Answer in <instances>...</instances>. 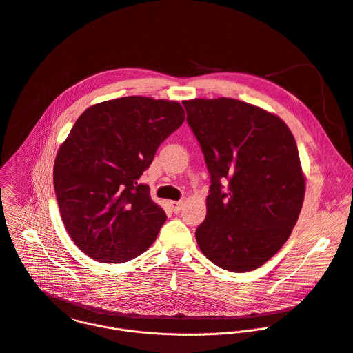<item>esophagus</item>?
Returning <instances> with one entry per match:
<instances>
[{
    "mask_svg": "<svg viewBox=\"0 0 353 353\" xmlns=\"http://www.w3.org/2000/svg\"><path fill=\"white\" fill-rule=\"evenodd\" d=\"M169 205L173 209V212H179L181 209V206H183V201H170Z\"/></svg>",
    "mask_w": 353,
    "mask_h": 353,
    "instance_id": "1",
    "label": "esophagus"
}]
</instances>
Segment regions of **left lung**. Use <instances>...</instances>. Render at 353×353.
<instances>
[{
  "instance_id": "8db88e82",
  "label": "left lung",
  "mask_w": 353,
  "mask_h": 353,
  "mask_svg": "<svg viewBox=\"0 0 353 353\" xmlns=\"http://www.w3.org/2000/svg\"><path fill=\"white\" fill-rule=\"evenodd\" d=\"M210 174L195 237L216 266L251 272L285 244L305 198L295 139L279 116L234 98L183 101Z\"/></svg>"
}]
</instances>
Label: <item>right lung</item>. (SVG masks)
<instances>
[{"mask_svg":"<svg viewBox=\"0 0 353 353\" xmlns=\"http://www.w3.org/2000/svg\"><path fill=\"white\" fill-rule=\"evenodd\" d=\"M184 119L176 101L134 95L80 114L58 150L54 188L63 225L87 256L123 263L154 244L166 213L139 179Z\"/></svg>","mask_w":353,"mask_h":353,"instance_id":"obj_1","label":"right lung"}]
</instances>
